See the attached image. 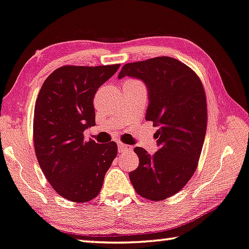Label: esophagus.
Segmentation results:
<instances>
[{"label": "esophagus", "instance_id": "34e87169", "mask_svg": "<svg viewBox=\"0 0 249 249\" xmlns=\"http://www.w3.org/2000/svg\"><path fill=\"white\" fill-rule=\"evenodd\" d=\"M117 146H118V152H120V153L121 152H124L129 148L128 145H126V144H123V143H118Z\"/></svg>", "mask_w": 249, "mask_h": 249}]
</instances>
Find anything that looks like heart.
<instances>
[{
    "label": "heart",
    "instance_id": "heart-1",
    "mask_svg": "<svg viewBox=\"0 0 249 249\" xmlns=\"http://www.w3.org/2000/svg\"><path fill=\"white\" fill-rule=\"evenodd\" d=\"M132 81H134V80H132Z\"/></svg>",
    "mask_w": 249,
    "mask_h": 249
}]
</instances>
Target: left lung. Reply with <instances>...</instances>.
Segmentation results:
<instances>
[{
    "instance_id": "8db88e82",
    "label": "left lung",
    "mask_w": 249,
    "mask_h": 249,
    "mask_svg": "<svg viewBox=\"0 0 249 249\" xmlns=\"http://www.w3.org/2000/svg\"><path fill=\"white\" fill-rule=\"evenodd\" d=\"M125 76L145 84V120L159 127V150L151 155L135 147L140 165L129 179L143 198L161 201L179 192L198 165L207 129L205 89L194 70L171 57L126 64L118 78Z\"/></svg>"
}]
</instances>
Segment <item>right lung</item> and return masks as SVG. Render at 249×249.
Here are the masks:
<instances>
[{"mask_svg": "<svg viewBox=\"0 0 249 249\" xmlns=\"http://www.w3.org/2000/svg\"><path fill=\"white\" fill-rule=\"evenodd\" d=\"M120 66L60 67L39 91L33 120L36 155L51 187L70 201L97 196L117 155L113 141H85L84 132L95 126L96 91Z\"/></svg>", "mask_w": 249, "mask_h": 249, "instance_id": "add662e5", "label": "right lung"}]
</instances>
